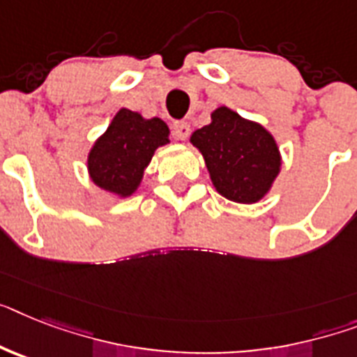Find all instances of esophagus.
Wrapping results in <instances>:
<instances>
[{"instance_id": "1", "label": "esophagus", "mask_w": 357, "mask_h": 357, "mask_svg": "<svg viewBox=\"0 0 357 357\" xmlns=\"http://www.w3.org/2000/svg\"><path fill=\"white\" fill-rule=\"evenodd\" d=\"M190 123L188 122H175L173 123V132H175V137L178 140H185V138L190 137Z\"/></svg>"}]
</instances>
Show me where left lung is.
Listing matches in <instances>:
<instances>
[{
  "instance_id": "8db88e82",
  "label": "left lung",
  "mask_w": 357,
  "mask_h": 357,
  "mask_svg": "<svg viewBox=\"0 0 357 357\" xmlns=\"http://www.w3.org/2000/svg\"><path fill=\"white\" fill-rule=\"evenodd\" d=\"M190 140L202 153L215 190L234 202H259L281 172V153L272 132L225 105L215 109L211 122Z\"/></svg>"
}]
</instances>
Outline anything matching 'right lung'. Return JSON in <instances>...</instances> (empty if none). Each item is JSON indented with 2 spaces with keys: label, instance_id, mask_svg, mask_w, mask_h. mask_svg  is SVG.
I'll list each match as a JSON object with an SVG mask.
<instances>
[{
  "label": "right lung",
  "instance_id": "1",
  "mask_svg": "<svg viewBox=\"0 0 357 357\" xmlns=\"http://www.w3.org/2000/svg\"><path fill=\"white\" fill-rule=\"evenodd\" d=\"M169 144V128L160 119L120 109L87 157L91 181L122 199L131 197L160 146Z\"/></svg>",
  "mask_w": 357,
  "mask_h": 357
}]
</instances>
